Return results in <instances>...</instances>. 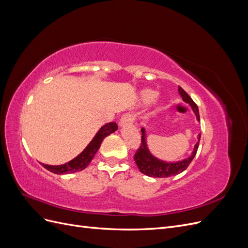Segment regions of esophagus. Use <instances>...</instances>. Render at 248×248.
<instances>
[{"label": "esophagus", "instance_id": "esophagus-1", "mask_svg": "<svg viewBox=\"0 0 248 248\" xmlns=\"http://www.w3.org/2000/svg\"><path fill=\"white\" fill-rule=\"evenodd\" d=\"M133 120H134V117L131 114H125L121 117V119H120L119 126L123 127L125 125H129L133 122Z\"/></svg>", "mask_w": 248, "mask_h": 248}]
</instances>
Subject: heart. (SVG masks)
Segmentation results:
<instances>
[{"label": "heart", "instance_id": "1", "mask_svg": "<svg viewBox=\"0 0 248 248\" xmlns=\"http://www.w3.org/2000/svg\"><path fill=\"white\" fill-rule=\"evenodd\" d=\"M157 97H158V92L155 91V90H142L140 95V102L141 106H150V104H152L156 101Z\"/></svg>", "mask_w": 248, "mask_h": 248}]
</instances>
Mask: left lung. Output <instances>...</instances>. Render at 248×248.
Here are the masks:
<instances>
[{"label":"left lung","mask_w":248,"mask_h":248,"mask_svg":"<svg viewBox=\"0 0 248 248\" xmlns=\"http://www.w3.org/2000/svg\"><path fill=\"white\" fill-rule=\"evenodd\" d=\"M178 91L180 96H181L182 100L185 103L189 104L193 114L197 117V121L200 122V114H199V108L197 107V104L193 102L191 97L187 94L180 86L178 87ZM140 131L142 133L141 144L140 149L138 150L136 156H134V161H136L140 172L152 178H168L170 176H176L180 174V172L184 171L187 168H188L190 162L194 158V156H196L199 145H200L201 133L198 134L197 144L194 145L192 152L188 157H186V158H183L178 161H166V160L157 158L156 156H154L151 153V151H150L148 147L146 129L141 128Z\"/></svg>","instance_id":"1"}]
</instances>
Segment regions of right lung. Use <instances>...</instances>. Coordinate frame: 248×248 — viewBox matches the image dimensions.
Returning a JSON list of instances; mask_svg holds the SVG:
<instances>
[{
	"label": "right lung",
	"mask_w": 248,
	"mask_h": 248,
	"mask_svg": "<svg viewBox=\"0 0 248 248\" xmlns=\"http://www.w3.org/2000/svg\"><path fill=\"white\" fill-rule=\"evenodd\" d=\"M118 129V126L116 123H107L101 126L99 130L97 131L95 137L92 140L89 142V145L84 149V151L80 152L77 157L68 162L64 164H60V166H49V164L41 163L43 168H46L47 170L55 172L57 175H63V174H70V172H76L85 170L89 163L92 161L95 154L98 151L102 140L106 139L109 134L114 133Z\"/></svg>",
	"instance_id": "obj_1"
}]
</instances>
